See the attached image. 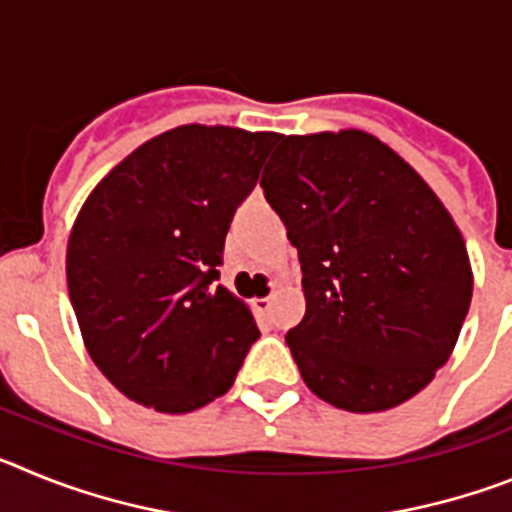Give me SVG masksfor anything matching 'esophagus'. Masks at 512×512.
<instances>
[{
    "instance_id": "obj_1",
    "label": "esophagus",
    "mask_w": 512,
    "mask_h": 512,
    "mask_svg": "<svg viewBox=\"0 0 512 512\" xmlns=\"http://www.w3.org/2000/svg\"><path fill=\"white\" fill-rule=\"evenodd\" d=\"M256 307H259L261 312H269L271 310V297H261V300H256Z\"/></svg>"
}]
</instances>
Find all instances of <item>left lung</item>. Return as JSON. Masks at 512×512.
I'll return each mask as SVG.
<instances>
[{
    "mask_svg": "<svg viewBox=\"0 0 512 512\" xmlns=\"http://www.w3.org/2000/svg\"><path fill=\"white\" fill-rule=\"evenodd\" d=\"M261 179L297 248L305 318L287 333L302 379L348 413L418 395L472 302L454 217L423 176L361 130L282 135Z\"/></svg>",
    "mask_w": 512,
    "mask_h": 512,
    "instance_id": "1",
    "label": "left lung"
}]
</instances>
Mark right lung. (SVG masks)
<instances>
[{
	"instance_id": "right-lung-1",
	"label": "right lung",
	"mask_w": 512,
	"mask_h": 512,
	"mask_svg": "<svg viewBox=\"0 0 512 512\" xmlns=\"http://www.w3.org/2000/svg\"><path fill=\"white\" fill-rule=\"evenodd\" d=\"M279 133L182 125L135 148L94 187L66 251V282L99 372L158 413L233 387L261 336L225 287V235Z\"/></svg>"
}]
</instances>
